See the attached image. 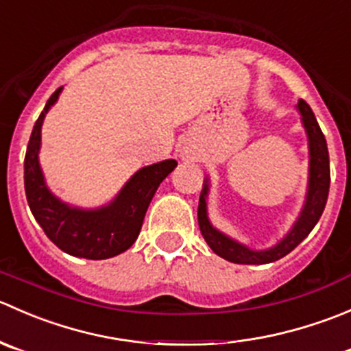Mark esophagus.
<instances>
[{
    "mask_svg": "<svg viewBox=\"0 0 351 351\" xmlns=\"http://www.w3.org/2000/svg\"><path fill=\"white\" fill-rule=\"evenodd\" d=\"M179 157L182 160H194L196 158V150L193 147H182L179 152Z\"/></svg>",
    "mask_w": 351,
    "mask_h": 351,
    "instance_id": "obj_1",
    "label": "esophagus"
}]
</instances>
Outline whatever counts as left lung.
<instances>
[{
	"instance_id": "1",
	"label": "left lung",
	"mask_w": 351,
	"mask_h": 351,
	"mask_svg": "<svg viewBox=\"0 0 351 351\" xmlns=\"http://www.w3.org/2000/svg\"><path fill=\"white\" fill-rule=\"evenodd\" d=\"M300 114L302 126L307 134L308 147V177L305 199L297 220L293 221L292 228L287 232L282 241L268 249H252L242 242L235 241L230 235L223 234L213 227L208 217V194H210V177H204L203 191L199 196V206H197V223H199L201 235L204 237L211 251L220 258L227 259L237 265H266L282 259L289 252H292L308 234L321 218L324 211L326 201L329 193V154L326 138L319 128L314 112L305 100H298L297 106Z\"/></svg>"
}]
</instances>
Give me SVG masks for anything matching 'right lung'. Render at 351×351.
I'll list each match as a JSON object with an SVG mask.
<instances>
[{"label":"right lung","mask_w":351,"mask_h":351,"mask_svg":"<svg viewBox=\"0 0 351 351\" xmlns=\"http://www.w3.org/2000/svg\"><path fill=\"white\" fill-rule=\"evenodd\" d=\"M62 86L47 100L36 121L25 154V194L30 211L47 237L62 252L75 258L109 259L128 251L138 239L155 191L177 167L174 158L141 167L119 193L99 208L69 204L49 189L39 162L44 117L58 102Z\"/></svg>","instance_id":"obj_1"}]
</instances>
